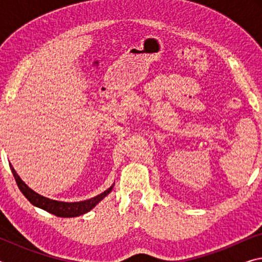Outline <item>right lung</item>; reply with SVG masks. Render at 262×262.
I'll return each mask as SVG.
<instances>
[{
  "label": "right lung",
  "mask_w": 262,
  "mask_h": 262,
  "mask_svg": "<svg viewBox=\"0 0 262 262\" xmlns=\"http://www.w3.org/2000/svg\"><path fill=\"white\" fill-rule=\"evenodd\" d=\"M10 168L12 171V174L15 177L17 186L19 187L20 192L24 194V196L28 199L33 206H37L39 208H41V209L59 217H76V216L85 214V212L90 211L99 201L103 200L106 195L112 190V187H110L108 189H106L104 193L97 195L95 198L89 199V200H85V201H79V202L55 201V200H51V199H47L45 196H41V195L35 193L34 190L29 188L28 185H25L24 181L21 180L18 177V174L16 173L14 167L10 165Z\"/></svg>",
  "instance_id": "add662e5"
}]
</instances>
